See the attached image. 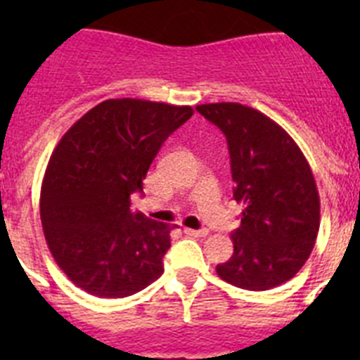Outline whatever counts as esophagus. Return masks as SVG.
<instances>
[{
	"label": "esophagus",
	"instance_id": "1",
	"mask_svg": "<svg viewBox=\"0 0 360 360\" xmlns=\"http://www.w3.org/2000/svg\"><path fill=\"white\" fill-rule=\"evenodd\" d=\"M184 234L191 238H205L209 234L207 229H200V231H195V229H184Z\"/></svg>",
	"mask_w": 360,
	"mask_h": 360
}]
</instances>
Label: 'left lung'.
Here are the masks:
<instances>
[{
    "instance_id": "left-lung-1",
    "label": "left lung",
    "mask_w": 360,
    "mask_h": 360,
    "mask_svg": "<svg viewBox=\"0 0 360 360\" xmlns=\"http://www.w3.org/2000/svg\"><path fill=\"white\" fill-rule=\"evenodd\" d=\"M196 111L227 139L234 200L243 205L232 232L234 252L216 266L224 281L245 290H270L297 274L319 232V193L294 139L238 103L200 104Z\"/></svg>"
}]
</instances>
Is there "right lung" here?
Segmentation results:
<instances>
[{"label": "right lung", "mask_w": 360, "mask_h": 360, "mask_svg": "<svg viewBox=\"0 0 360 360\" xmlns=\"http://www.w3.org/2000/svg\"><path fill=\"white\" fill-rule=\"evenodd\" d=\"M193 108L108 98L63 135L41 186V224L53 259L95 297H128L164 272L171 227L131 212L149 165Z\"/></svg>", "instance_id": "1"}]
</instances>
